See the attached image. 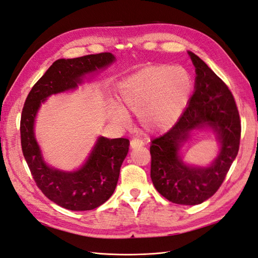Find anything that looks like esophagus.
Segmentation results:
<instances>
[{
    "label": "esophagus",
    "mask_w": 258,
    "mask_h": 258,
    "mask_svg": "<svg viewBox=\"0 0 258 258\" xmlns=\"http://www.w3.org/2000/svg\"><path fill=\"white\" fill-rule=\"evenodd\" d=\"M144 146V142L142 140H138V138H133L131 141V147L132 148H137V147H142Z\"/></svg>",
    "instance_id": "34e87169"
}]
</instances>
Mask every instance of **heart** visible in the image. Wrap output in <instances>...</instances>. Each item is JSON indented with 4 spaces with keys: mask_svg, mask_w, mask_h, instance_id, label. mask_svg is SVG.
Instances as JSON below:
<instances>
[{
    "mask_svg": "<svg viewBox=\"0 0 258 258\" xmlns=\"http://www.w3.org/2000/svg\"><path fill=\"white\" fill-rule=\"evenodd\" d=\"M193 78L182 66H148L125 78L118 86L117 105L111 116L118 124H126V111L138 114L142 126L149 132L172 126L189 102Z\"/></svg>",
    "mask_w": 258,
    "mask_h": 258,
    "instance_id": "1",
    "label": "heart"
}]
</instances>
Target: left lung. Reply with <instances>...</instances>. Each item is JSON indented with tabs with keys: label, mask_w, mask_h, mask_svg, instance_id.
Listing matches in <instances>:
<instances>
[{
	"label": "left lung",
	"mask_w": 258,
	"mask_h": 258,
	"mask_svg": "<svg viewBox=\"0 0 258 258\" xmlns=\"http://www.w3.org/2000/svg\"><path fill=\"white\" fill-rule=\"evenodd\" d=\"M195 90L173 127L151 142L150 177L168 201L198 205L213 196L226 177L239 151L241 121L228 86L193 52ZM208 127L220 142V154L208 167L190 166L181 160L179 149L190 131Z\"/></svg>",
	"instance_id": "obj_1"
}]
</instances>
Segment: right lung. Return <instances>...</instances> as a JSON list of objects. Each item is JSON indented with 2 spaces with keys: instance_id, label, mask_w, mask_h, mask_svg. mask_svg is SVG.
Returning a JSON list of instances; mask_svg holds the SVG:
<instances>
[{
  "instance_id": "obj_1",
  "label": "right lung",
  "mask_w": 258,
  "mask_h": 258,
  "mask_svg": "<svg viewBox=\"0 0 258 258\" xmlns=\"http://www.w3.org/2000/svg\"><path fill=\"white\" fill-rule=\"evenodd\" d=\"M115 61L109 52L76 58H60L34 85L26 99L21 118L22 149L37 186L50 201L63 208L91 210L113 194L122 163L128 153L126 138L97 140L87 160L76 171L66 172L48 166L35 137L39 108L51 95L77 88L84 77L108 68Z\"/></svg>"
}]
</instances>
